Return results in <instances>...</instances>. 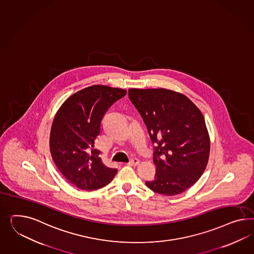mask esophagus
Returning a JSON list of instances; mask_svg holds the SVG:
<instances>
[{"instance_id":"obj_1","label":"esophagus","mask_w":254,"mask_h":254,"mask_svg":"<svg viewBox=\"0 0 254 254\" xmlns=\"http://www.w3.org/2000/svg\"><path fill=\"white\" fill-rule=\"evenodd\" d=\"M128 164L130 165V166H136V165L139 164V160H138V159H135V158H131Z\"/></svg>"}]
</instances>
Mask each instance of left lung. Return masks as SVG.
Masks as SVG:
<instances>
[{
    "instance_id": "8db88e82",
    "label": "left lung",
    "mask_w": 254,
    "mask_h": 254,
    "mask_svg": "<svg viewBox=\"0 0 254 254\" xmlns=\"http://www.w3.org/2000/svg\"><path fill=\"white\" fill-rule=\"evenodd\" d=\"M154 146L156 174L148 189L165 196L181 194L206 169L210 137L202 113L186 95L167 89H129Z\"/></svg>"
}]
</instances>
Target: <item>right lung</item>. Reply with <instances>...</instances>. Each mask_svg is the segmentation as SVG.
Returning <instances> with one entry per match:
<instances>
[{
  "label": "right lung",
  "mask_w": 254,
  "mask_h": 254,
  "mask_svg": "<svg viewBox=\"0 0 254 254\" xmlns=\"http://www.w3.org/2000/svg\"><path fill=\"white\" fill-rule=\"evenodd\" d=\"M127 91L93 85L72 94L58 109L50 133L52 158L65 179L81 190L106 187L117 169L103 164L94 148L102 120L109 108Z\"/></svg>",
  "instance_id": "add662e5"
}]
</instances>
